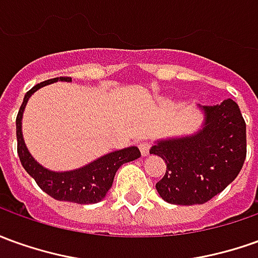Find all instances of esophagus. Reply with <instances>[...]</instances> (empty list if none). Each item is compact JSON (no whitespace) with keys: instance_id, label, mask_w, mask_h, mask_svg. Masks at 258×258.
Masks as SVG:
<instances>
[{"instance_id":"obj_1","label":"esophagus","mask_w":258,"mask_h":258,"mask_svg":"<svg viewBox=\"0 0 258 258\" xmlns=\"http://www.w3.org/2000/svg\"><path fill=\"white\" fill-rule=\"evenodd\" d=\"M150 147H152V143H150V142H147V140L140 142L139 149H140V153H142V156H147L149 152H150Z\"/></svg>"}]
</instances>
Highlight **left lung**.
I'll return each mask as SVG.
<instances>
[{
	"mask_svg": "<svg viewBox=\"0 0 258 258\" xmlns=\"http://www.w3.org/2000/svg\"><path fill=\"white\" fill-rule=\"evenodd\" d=\"M204 127L185 138L159 140L150 153L166 160V175L156 184L160 197L174 205L205 204L240 173L246 160V122L227 98L202 106Z\"/></svg>",
	"mask_w": 258,
	"mask_h": 258,
	"instance_id": "obj_1",
	"label": "left lung"
}]
</instances>
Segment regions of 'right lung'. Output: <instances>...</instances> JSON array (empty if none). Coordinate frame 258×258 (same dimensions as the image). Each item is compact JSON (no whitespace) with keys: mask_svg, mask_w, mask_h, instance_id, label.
Here are the masks:
<instances>
[{"mask_svg":"<svg viewBox=\"0 0 258 258\" xmlns=\"http://www.w3.org/2000/svg\"><path fill=\"white\" fill-rule=\"evenodd\" d=\"M56 81H72L70 77H57L46 80L40 84L35 85L25 94L24 102L19 108L17 115V140H18V156L26 170V173L31 175L36 184L47 195L57 201H69L76 204H97L105 198L106 192L109 191L113 182V177L118 171V168L123 163H129L133 160L139 159L140 152L136 146L126 147L122 150H116L109 154H105L98 160L92 161L87 166L64 171L56 173L42 167L28 152L22 138V115L26 106L28 99L35 91H37L43 85L51 84Z\"/></svg>","mask_w":258,"mask_h":258,"instance_id":"obj_1","label":"right lung"}]
</instances>
